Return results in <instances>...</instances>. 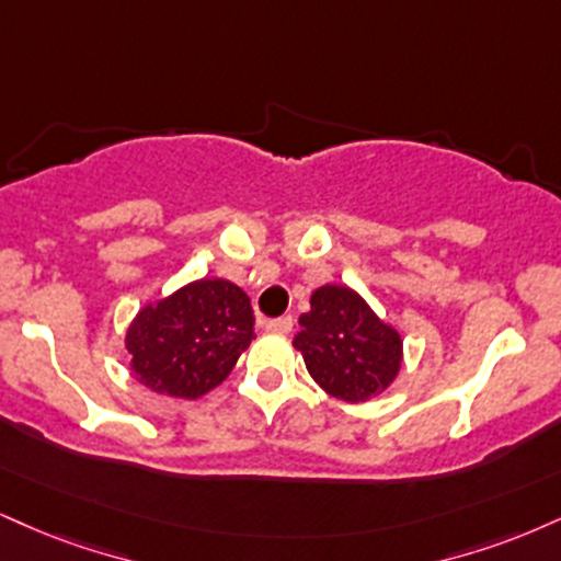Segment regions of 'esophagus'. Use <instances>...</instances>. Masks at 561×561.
<instances>
[{"label": "esophagus", "instance_id": "esophagus-1", "mask_svg": "<svg viewBox=\"0 0 561 561\" xmlns=\"http://www.w3.org/2000/svg\"><path fill=\"white\" fill-rule=\"evenodd\" d=\"M293 316H279V319L266 321V332L272 334H289L293 332Z\"/></svg>", "mask_w": 561, "mask_h": 561}]
</instances>
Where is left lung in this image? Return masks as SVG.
<instances>
[{
    "label": "left lung",
    "mask_w": 561,
    "mask_h": 561,
    "mask_svg": "<svg viewBox=\"0 0 561 561\" xmlns=\"http://www.w3.org/2000/svg\"><path fill=\"white\" fill-rule=\"evenodd\" d=\"M293 345L300 350L313 381L357 404L379 397L400 376L402 334L376 316L363 295L347 285H323L310 295Z\"/></svg>",
    "instance_id": "1"
}]
</instances>
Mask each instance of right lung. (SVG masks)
I'll use <instances>...</instances> for the list:
<instances>
[{"mask_svg": "<svg viewBox=\"0 0 561 561\" xmlns=\"http://www.w3.org/2000/svg\"><path fill=\"white\" fill-rule=\"evenodd\" d=\"M251 298L229 279H195L146 302L125 332L133 376L157 394L198 400L253 340Z\"/></svg>", "mask_w": 561, "mask_h": 561, "instance_id": "right-lung-1", "label": "right lung"}]
</instances>
